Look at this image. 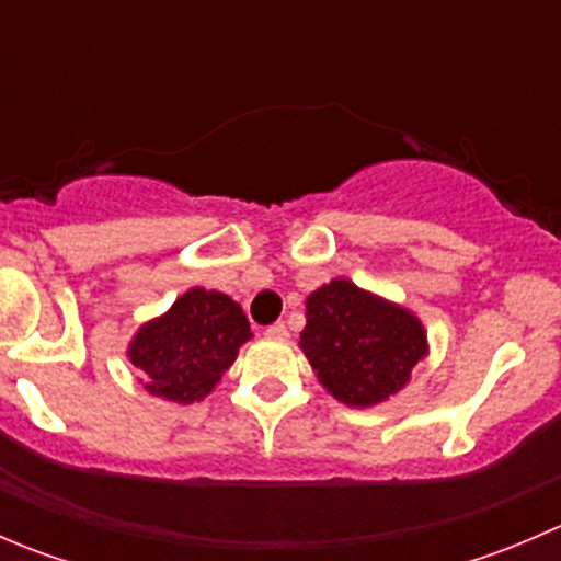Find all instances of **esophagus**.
<instances>
[{
    "label": "esophagus",
    "instance_id": "obj_1",
    "mask_svg": "<svg viewBox=\"0 0 561 561\" xmlns=\"http://www.w3.org/2000/svg\"><path fill=\"white\" fill-rule=\"evenodd\" d=\"M265 336L274 339V342H285V339H287V328H285V322H274V325L265 328Z\"/></svg>",
    "mask_w": 561,
    "mask_h": 561
}]
</instances>
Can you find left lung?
<instances>
[{
  "mask_svg": "<svg viewBox=\"0 0 561 561\" xmlns=\"http://www.w3.org/2000/svg\"><path fill=\"white\" fill-rule=\"evenodd\" d=\"M298 347L333 399L366 410L404 390L428 333L412 309L336 276L309 293Z\"/></svg>",
  "mask_w": 561,
  "mask_h": 561,
  "instance_id": "left-lung-1",
  "label": "left lung"
}]
</instances>
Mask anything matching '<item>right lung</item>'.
<instances>
[{
	"mask_svg": "<svg viewBox=\"0 0 561 561\" xmlns=\"http://www.w3.org/2000/svg\"><path fill=\"white\" fill-rule=\"evenodd\" d=\"M252 339L249 320L233 298L206 287H190L171 309L140 322L127 344L146 393L173 404H195L219 386Z\"/></svg>",
	"mask_w": 561,
	"mask_h": 561,
	"instance_id": "obj_1",
	"label": "right lung"
}]
</instances>
